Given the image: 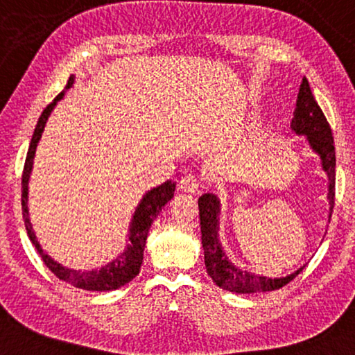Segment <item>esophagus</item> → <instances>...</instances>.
Segmentation results:
<instances>
[{"label": "esophagus", "mask_w": 355, "mask_h": 355, "mask_svg": "<svg viewBox=\"0 0 355 355\" xmlns=\"http://www.w3.org/2000/svg\"><path fill=\"white\" fill-rule=\"evenodd\" d=\"M199 187H201V182H199V178L196 175H193V173L184 175L178 183V188L182 189V191H187V193H196V191H199Z\"/></svg>", "instance_id": "1"}]
</instances>
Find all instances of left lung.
I'll return each instance as SVG.
<instances>
[{"mask_svg":"<svg viewBox=\"0 0 355 355\" xmlns=\"http://www.w3.org/2000/svg\"><path fill=\"white\" fill-rule=\"evenodd\" d=\"M291 121V128L296 135L307 137L312 151L320 156L322 168L328 177V202H329V218L334 207V180H336V157H334L333 133L323 116L320 106L309 87L307 78H302L301 88L296 99V109ZM199 218H201V239L204 248V263H206L209 277L214 279L217 286L227 291L238 294L266 293L275 291L283 288L291 279L296 278L302 272L301 267L291 275L282 278H267L262 275H254L248 270H241L234 263L228 261L227 254L218 239V223H220V201L216 194L206 193L198 199Z\"/></svg>","mask_w":355,"mask_h":355,"instance_id":"obj_1","label":"left lung"}]
</instances>
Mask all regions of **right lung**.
<instances>
[{"label":"right lung","instance_id":"obj_1","mask_svg":"<svg viewBox=\"0 0 355 355\" xmlns=\"http://www.w3.org/2000/svg\"><path fill=\"white\" fill-rule=\"evenodd\" d=\"M73 80H76L73 76L69 77L64 92L59 93L58 96L54 98V101L49 103L48 106L44 107V111L38 119L37 127H35L32 141H30L28 153L26 157V166H24V173H22V216H24V223H26V230H27L30 241H32L35 249H37L40 256H42L43 262L46 263V267L59 279H64V282L71 283L72 286L76 288L87 289V291H111V289L122 288L123 284L132 282V279L139 273V268H141V263H143V251H144V244H146L148 232L153 225L154 218H156L159 216V212L162 211V207L173 198L175 183H173L172 180H167L166 183L159 184L157 188H153L151 191L144 194L143 199L138 204L137 211L133 214L132 223H130V234H128L130 244H127L125 251H123L121 256H117L112 262H109L107 266L101 267L99 270L98 268H93V270H83V272L72 270V268H67L61 266V263H58L54 259L49 257L48 254L43 251L42 246H40V243L37 241V236H35L32 223H30V218H28V207H27L28 180H30V173H32L37 144L40 141V138H42V133L44 130V125H46L49 114H51L58 101H61L64 98V93L72 87Z\"/></svg>","mask_w":355,"mask_h":355}]
</instances>
